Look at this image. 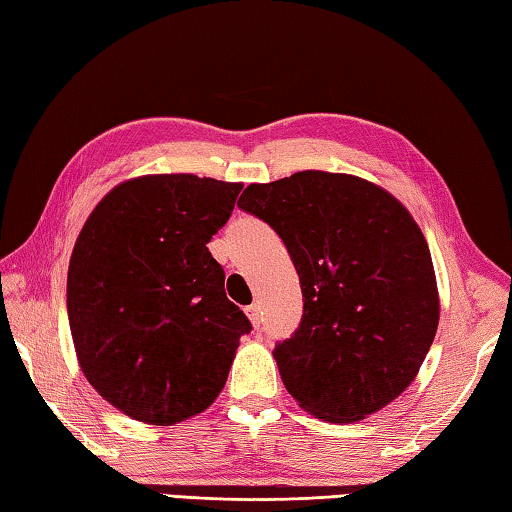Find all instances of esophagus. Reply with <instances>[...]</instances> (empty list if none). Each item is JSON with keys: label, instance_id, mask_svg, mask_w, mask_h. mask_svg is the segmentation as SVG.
<instances>
[{"label": "esophagus", "instance_id": "esophagus-1", "mask_svg": "<svg viewBox=\"0 0 512 512\" xmlns=\"http://www.w3.org/2000/svg\"><path fill=\"white\" fill-rule=\"evenodd\" d=\"M246 315H248V319H250V324H253L255 328L262 324V310H259V304H253V306H248L246 308Z\"/></svg>", "mask_w": 512, "mask_h": 512}]
</instances>
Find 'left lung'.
Here are the masks:
<instances>
[{
	"label": "left lung",
	"instance_id": "left-lung-1",
	"mask_svg": "<svg viewBox=\"0 0 512 512\" xmlns=\"http://www.w3.org/2000/svg\"><path fill=\"white\" fill-rule=\"evenodd\" d=\"M237 206L282 237L299 275L302 322L273 350L297 404L350 424L402 395L439 324L433 259L406 206L326 170L250 184Z\"/></svg>",
	"mask_w": 512,
	"mask_h": 512
}]
</instances>
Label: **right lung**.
Returning <instances> with one entry per match:
<instances>
[{"instance_id":"1","label":"right lung","mask_w":512,"mask_h":512,"mask_svg":"<svg viewBox=\"0 0 512 512\" xmlns=\"http://www.w3.org/2000/svg\"><path fill=\"white\" fill-rule=\"evenodd\" d=\"M242 186L188 173L128 179L77 237L66 282L77 362L137 422L173 426L204 413L250 333L206 248Z\"/></svg>"}]
</instances>
